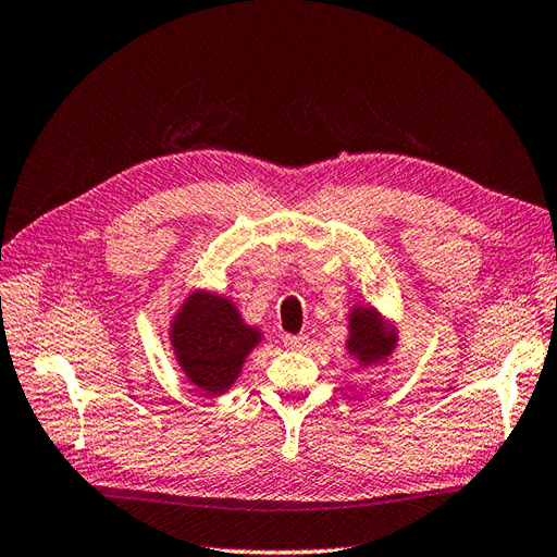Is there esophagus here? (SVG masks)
I'll list each match as a JSON object with an SVG mask.
<instances>
[{
	"mask_svg": "<svg viewBox=\"0 0 557 557\" xmlns=\"http://www.w3.org/2000/svg\"><path fill=\"white\" fill-rule=\"evenodd\" d=\"M282 343H284V347H287V349H304L310 341H308L306 333H298V336H292V333H289V336L282 338Z\"/></svg>",
	"mask_w": 557,
	"mask_h": 557,
	"instance_id": "34e87169",
	"label": "esophagus"
}]
</instances>
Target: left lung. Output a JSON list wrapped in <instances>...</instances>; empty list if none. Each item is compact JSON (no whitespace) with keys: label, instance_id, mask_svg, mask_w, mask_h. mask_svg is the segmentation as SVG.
Returning <instances> with one entry per match:
<instances>
[{"label":"left lung","instance_id":"obj_1","mask_svg":"<svg viewBox=\"0 0 557 557\" xmlns=\"http://www.w3.org/2000/svg\"><path fill=\"white\" fill-rule=\"evenodd\" d=\"M396 347V329H392L383 314L371 306H355L349 312V338L347 352L361 367H375L387 361Z\"/></svg>","mask_w":557,"mask_h":557}]
</instances>
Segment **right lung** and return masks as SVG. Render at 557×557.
Instances as JSON below:
<instances>
[{
    "label": "right lung",
    "mask_w": 557,
    "mask_h": 557,
    "mask_svg": "<svg viewBox=\"0 0 557 557\" xmlns=\"http://www.w3.org/2000/svg\"><path fill=\"white\" fill-rule=\"evenodd\" d=\"M261 331L243 322L231 298L194 292L170 324V345L182 371L210 396L233 387Z\"/></svg>",
    "instance_id": "obj_1"
}]
</instances>
